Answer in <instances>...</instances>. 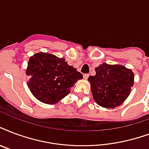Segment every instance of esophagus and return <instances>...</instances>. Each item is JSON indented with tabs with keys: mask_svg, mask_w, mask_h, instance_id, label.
<instances>
[{
	"mask_svg": "<svg viewBox=\"0 0 149 149\" xmlns=\"http://www.w3.org/2000/svg\"><path fill=\"white\" fill-rule=\"evenodd\" d=\"M88 77H89V74H84V78L85 79H87L88 78Z\"/></svg>",
	"mask_w": 149,
	"mask_h": 149,
	"instance_id": "34e87169",
	"label": "esophagus"
}]
</instances>
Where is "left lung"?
<instances>
[{
    "mask_svg": "<svg viewBox=\"0 0 149 149\" xmlns=\"http://www.w3.org/2000/svg\"><path fill=\"white\" fill-rule=\"evenodd\" d=\"M95 76H90L87 79L95 102L108 109L120 106L130 95L134 85L132 70L122 65L103 62L95 68Z\"/></svg>",
    "mask_w": 149,
    "mask_h": 149,
    "instance_id": "obj_1",
    "label": "left lung"
}]
</instances>
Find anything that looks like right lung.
I'll list each match as a JSON object with an SVG mask.
<instances>
[{
  "mask_svg": "<svg viewBox=\"0 0 149 149\" xmlns=\"http://www.w3.org/2000/svg\"><path fill=\"white\" fill-rule=\"evenodd\" d=\"M26 73L29 77L28 87L40 102L54 105L70 93L77 80L83 79L74 67L63 58L39 52L29 58Z\"/></svg>",
  "mask_w": 149,
  "mask_h": 149,
  "instance_id": "right-lung-1",
  "label": "right lung"
}]
</instances>
